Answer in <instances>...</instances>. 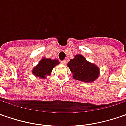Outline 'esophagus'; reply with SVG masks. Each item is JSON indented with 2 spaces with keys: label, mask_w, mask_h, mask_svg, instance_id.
I'll list each match as a JSON object with an SVG mask.
<instances>
[{
  "label": "esophagus",
  "mask_w": 126,
  "mask_h": 126,
  "mask_svg": "<svg viewBox=\"0 0 126 126\" xmlns=\"http://www.w3.org/2000/svg\"><path fill=\"white\" fill-rule=\"evenodd\" d=\"M61 63H62V64H66V60H64L61 61Z\"/></svg>",
  "instance_id": "1"
}]
</instances>
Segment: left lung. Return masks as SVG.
I'll list each match as a JSON object with an SVG mask.
<instances>
[{
	"label": "left lung",
	"mask_w": 126,
	"mask_h": 126,
	"mask_svg": "<svg viewBox=\"0 0 126 126\" xmlns=\"http://www.w3.org/2000/svg\"><path fill=\"white\" fill-rule=\"evenodd\" d=\"M68 66L74 74V79L78 80L92 82L99 76V68L88 62L80 55H77L74 59H71L68 63Z\"/></svg>",
	"instance_id": "obj_1"
}]
</instances>
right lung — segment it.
I'll use <instances>...</instances> for the list:
<instances>
[{"instance_id": "right-lung-1", "label": "right lung", "mask_w": 126, "mask_h": 126, "mask_svg": "<svg viewBox=\"0 0 126 126\" xmlns=\"http://www.w3.org/2000/svg\"><path fill=\"white\" fill-rule=\"evenodd\" d=\"M59 64L57 60L43 58L33 70V74L41 79H45L46 76L50 74L52 69Z\"/></svg>"}]
</instances>
